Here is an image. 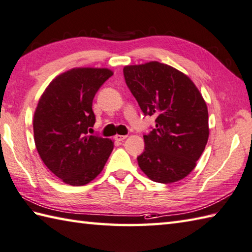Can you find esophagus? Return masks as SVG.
Wrapping results in <instances>:
<instances>
[{
  "label": "esophagus",
  "mask_w": 252,
  "mask_h": 252,
  "mask_svg": "<svg viewBox=\"0 0 252 252\" xmlns=\"http://www.w3.org/2000/svg\"><path fill=\"white\" fill-rule=\"evenodd\" d=\"M126 138H127L126 135H124V136H123V135H116V136L114 137V139H115L116 141H123L124 139H126Z\"/></svg>",
  "instance_id": "1"
}]
</instances>
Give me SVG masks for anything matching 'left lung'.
<instances>
[{"instance_id": "obj_1", "label": "left lung", "mask_w": 252, "mask_h": 252, "mask_svg": "<svg viewBox=\"0 0 252 252\" xmlns=\"http://www.w3.org/2000/svg\"><path fill=\"white\" fill-rule=\"evenodd\" d=\"M126 84L156 128L143 135L137 158L153 182L172 184L192 172L209 138L208 107L192 80L172 66L152 61L124 67Z\"/></svg>"}]
</instances>
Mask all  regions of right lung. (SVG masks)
I'll list each match as a JSON object with an SVG mask.
<instances>
[{
	"mask_svg": "<svg viewBox=\"0 0 252 252\" xmlns=\"http://www.w3.org/2000/svg\"><path fill=\"white\" fill-rule=\"evenodd\" d=\"M113 75L109 68L77 67L56 76L40 96L33 137L41 160L55 176L84 186L103 169L114 142L88 135L95 123L92 101Z\"/></svg>",
	"mask_w": 252,
	"mask_h": 252,
	"instance_id": "obj_1",
	"label": "right lung"
}]
</instances>
